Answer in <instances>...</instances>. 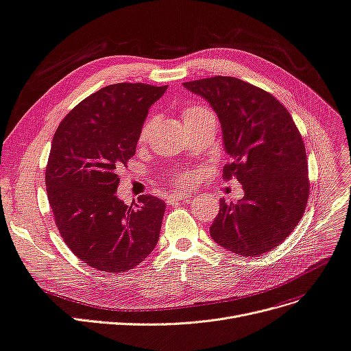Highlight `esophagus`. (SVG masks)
Listing matches in <instances>:
<instances>
[{"mask_svg":"<svg viewBox=\"0 0 351 351\" xmlns=\"http://www.w3.org/2000/svg\"><path fill=\"white\" fill-rule=\"evenodd\" d=\"M191 196H192V193H189V192H173V193H169V196H167L166 202L172 205V204H176V202H180V201H185Z\"/></svg>","mask_w":351,"mask_h":351,"instance_id":"1","label":"esophagus"}]
</instances>
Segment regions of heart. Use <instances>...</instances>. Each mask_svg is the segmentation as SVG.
Masks as SVG:
<instances>
[{"label":"heart","mask_w":351,"mask_h":351,"mask_svg":"<svg viewBox=\"0 0 351 351\" xmlns=\"http://www.w3.org/2000/svg\"><path fill=\"white\" fill-rule=\"evenodd\" d=\"M209 117H213V114L206 109L204 108V106H188V108H185L184 110H182V119H184V123L185 126L188 125H192V123H197V121H202L205 119H209ZM152 125H154V121H152V119H147L141 132H139V142H145L147 139V136L152 130ZM173 179L176 182H179V184H189L191 182V175L188 173H176L173 175Z\"/></svg>","instance_id":"obj_1"}]
</instances>
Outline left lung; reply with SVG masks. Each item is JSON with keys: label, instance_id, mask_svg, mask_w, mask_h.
Returning <instances> with one entry per match:
<instances>
[{"label": "left lung", "instance_id": "obj_1", "mask_svg": "<svg viewBox=\"0 0 351 351\" xmlns=\"http://www.w3.org/2000/svg\"><path fill=\"white\" fill-rule=\"evenodd\" d=\"M184 87L217 113L231 158L223 179L237 176L243 189L238 202L219 201L212 239L242 256L276 250L294 231L310 193L306 146L291 114L268 91L228 75Z\"/></svg>", "mask_w": 351, "mask_h": 351}]
</instances>
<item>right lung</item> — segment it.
<instances>
[{
  "label": "right lung",
  "mask_w": 351,
  "mask_h": 351,
  "mask_svg": "<svg viewBox=\"0 0 351 351\" xmlns=\"http://www.w3.org/2000/svg\"><path fill=\"white\" fill-rule=\"evenodd\" d=\"M167 86L117 83L80 101L58 125L45 188L58 232L88 267L125 272L159 241L165 202L142 195L128 206L116 191L119 167L134 155L149 108Z\"/></svg>",
  "instance_id": "right-lung-1"
}]
</instances>
